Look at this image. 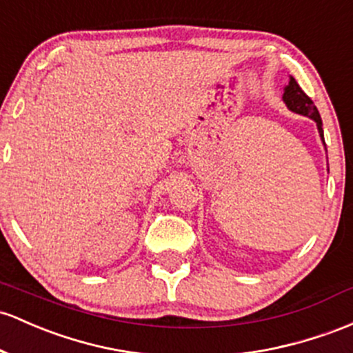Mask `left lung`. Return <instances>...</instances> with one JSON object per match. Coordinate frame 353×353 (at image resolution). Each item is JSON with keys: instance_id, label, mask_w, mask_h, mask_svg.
I'll list each match as a JSON object with an SVG mask.
<instances>
[{"instance_id": "obj_1", "label": "left lung", "mask_w": 353, "mask_h": 353, "mask_svg": "<svg viewBox=\"0 0 353 353\" xmlns=\"http://www.w3.org/2000/svg\"><path fill=\"white\" fill-rule=\"evenodd\" d=\"M283 100L290 110L296 112V114H301V115H307V117L315 120L316 127H319L320 137L321 141H323V129H321V117L319 110H316L313 100L310 99L303 90H301V87L296 83V80L293 79V77H290V82L286 85Z\"/></svg>"}]
</instances>
